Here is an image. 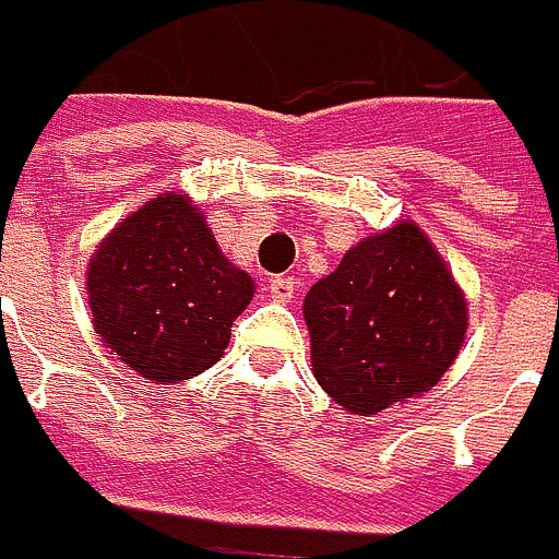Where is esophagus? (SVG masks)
<instances>
[{
	"mask_svg": "<svg viewBox=\"0 0 559 559\" xmlns=\"http://www.w3.org/2000/svg\"><path fill=\"white\" fill-rule=\"evenodd\" d=\"M267 289L273 301H283V305H286V301L295 298V289H298V286H295V280H292V276H273Z\"/></svg>",
	"mask_w": 559,
	"mask_h": 559,
	"instance_id": "obj_1",
	"label": "esophagus"
}]
</instances>
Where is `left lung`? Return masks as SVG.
Instances as JSON below:
<instances>
[{"mask_svg": "<svg viewBox=\"0 0 559 559\" xmlns=\"http://www.w3.org/2000/svg\"><path fill=\"white\" fill-rule=\"evenodd\" d=\"M301 311L313 379L357 417L429 392L461 355L469 326L461 283L414 221L348 248Z\"/></svg>", "mask_w": 559, "mask_h": 559, "instance_id": "obj_1", "label": "left lung"}]
</instances>
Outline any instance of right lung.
<instances>
[{
    "mask_svg": "<svg viewBox=\"0 0 559 559\" xmlns=\"http://www.w3.org/2000/svg\"><path fill=\"white\" fill-rule=\"evenodd\" d=\"M86 298L98 338L120 364L177 385L224 357L254 280L221 251L202 207L162 192L98 242Z\"/></svg>",
    "mask_w": 559,
    "mask_h": 559,
    "instance_id": "1",
    "label": "right lung"
}]
</instances>
